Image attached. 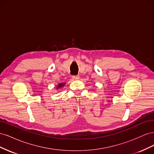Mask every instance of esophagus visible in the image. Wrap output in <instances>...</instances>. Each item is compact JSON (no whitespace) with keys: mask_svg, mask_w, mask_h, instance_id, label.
Masks as SVG:
<instances>
[{"mask_svg":"<svg viewBox=\"0 0 154 154\" xmlns=\"http://www.w3.org/2000/svg\"><path fill=\"white\" fill-rule=\"evenodd\" d=\"M79 78H80V77H79V76H72L73 80H78Z\"/></svg>","mask_w":154,"mask_h":154,"instance_id":"esophagus-1","label":"esophagus"}]
</instances>
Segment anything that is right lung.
Here are the masks:
<instances>
[{
	"label": "right lung",
	"mask_w": 154,
	"mask_h": 154,
	"mask_svg": "<svg viewBox=\"0 0 154 154\" xmlns=\"http://www.w3.org/2000/svg\"><path fill=\"white\" fill-rule=\"evenodd\" d=\"M65 84H66V83H59V84L58 85V86H57V88H62V87H63L64 85H65Z\"/></svg>",
	"instance_id": "right-lung-1"
}]
</instances>
